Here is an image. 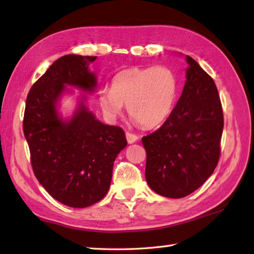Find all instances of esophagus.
<instances>
[{
  "label": "esophagus",
  "instance_id": "obj_1",
  "mask_svg": "<svg viewBox=\"0 0 254 254\" xmlns=\"http://www.w3.org/2000/svg\"><path fill=\"white\" fill-rule=\"evenodd\" d=\"M126 138H127L128 143H133L138 140V136L131 132H126Z\"/></svg>",
  "mask_w": 254,
  "mask_h": 254
}]
</instances>
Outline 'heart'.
I'll use <instances>...</instances> for the list:
<instances>
[{
  "label": "heart",
  "instance_id": "obj_1",
  "mask_svg": "<svg viewBox=\"0 0 254 254\" xmlns=\"http://www.w3.org/2000/svg\"><path fill=\"white\" fill-rule=\"evenodd\" d=\"M177 95L178 78L168 66L130 67L114 75L111 89L99 93L98 103L109 118L121 115L125 104L133 121L145 128H152L169 117Z\"/></svg>",
  "mask_w": 254,
  "mask_h": 254
}]
</instances>
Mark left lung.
<instances>
[{"instance_id":"obj_1","label":"left lung","mask_w":254,"mask_h":254,"mask_svg":"<svg viewBox=\"0 0 254 254\" xmlns=\"http://www.w3.org/2000/svg\"><path fill=\"white\" fill-rule=\"evenodd\" d=\"M178 103L162 126L142 137L146 180L156 193L184 198L204 184L220 157L223 113L213 79L190 56Z\"/></svg>"}]
</instances>
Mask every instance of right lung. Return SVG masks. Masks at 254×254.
I'll use <instances>...</instances> for the list:
<instances>
[{
    "mask_svg": "<svg viewBox=\"0 0 254 254\" xmlns=\"http://www.w3.org/2000/svg\"><path fill=\"white\" fill-rule=\"evenodd\" d=\"M96 56L65 55L32 86L26 98L23 131L34 175L53 198L71 208L100 201L111 187L114 161L127 146L121 127L100 123L85 96L68 121L57 112L66 86L92 93L96 75L88 65Z\"/></svg>",
    "mask_w": 254,
    "mask_h": 254,
    "instance_id": "add662e5",
    "label": "right lung"
}]
</instances>
